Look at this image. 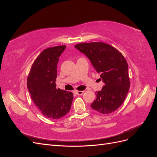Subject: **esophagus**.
Wrapping results in <instances>:
<instances>
[{
  "mask_svg": "<svg viewBox=\"0 0 157 157\" xmlns=\"http://www.w3.org/2000/svg\"><path fill=\"white\" fill-rule=\"evenodd\" d=\"M84 91H75L74 93L76 94V95H78V96H81V95H82L84 94Z\"/></svg>",
  "mask_w": 157,
  "mask_h": 157,
  "instance_id": "obj_1",
  "label": "esophagus"
}]
</instances>
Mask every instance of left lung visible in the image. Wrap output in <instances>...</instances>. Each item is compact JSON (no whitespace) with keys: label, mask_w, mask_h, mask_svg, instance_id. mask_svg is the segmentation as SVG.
<instances>
[{"label":"left lung","mask_w":157,"mask_h":157,"mask_svg":"<svg viewBox=\"0 0 157 157\" xmlns=\"http://www.w3.org/2000/svg\"><path fill=\"white\" fill-rule=\"evenodd\" d=\"M75 47L87 56L105 83L96 92L91 107L101 114L116 111L124 102L130 86L128 65L124 57L112 46L103 42L80 43Z\"/></svg>","instance_id":"obj_1"}]
</instances>
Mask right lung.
Masks as SVG:
<instances>
[{
    "instance_id": "1",
    "label": "right lung",
    "mask_w": 157,
    "mask_h": 157,
    "mask_svg": "<svg viewBox=\"0 0 157 157\" xmlns=\"http://www.w3.org/2000/svg\"><path fill=\"white\" fill-rule=\"evenodd\" d=\"M66 46H57L42 51L33 62L27 80L33 101L44 117L58 119L69 112L73 99L71 92L56 88L57 65Z\"/></svg>"
}]
</instances>
